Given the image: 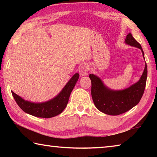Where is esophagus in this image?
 <instances>
[{
    "label": "esophagus",
    "mask_w": 157,
    "mask_h": 157,
    "mask_svg": "<svg viewBox=\"0 0 157 157\" xmlns=\"http://www.w3.org/2000/svg\"><path fill=\"white\" fill-rule=\"evenodd\" d=\"M89 70V67L88 65H87V64H82V65L80 66V67H79V74H80L81 75L84 76V75H86L87 74H88Z\"/></svg>",
    "instance_id": "34e87169"
}]
</instances>
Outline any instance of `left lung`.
I'll return each instance as SVG.
<instances>
[{
  "instance_id": "obj_1",
  "label": "left lung",
  "mask_w": 157,
  "mask_h": 157,
  "mask_svg": "<svg viewBox=\"0 0 157 157\" xmlns=\"http://www.w3.org/2000/svg\"><path fill=\"white\" fill-rule=\"evenodd\" d=\"M124 42L129 46L140 48L144 57V52L141 46L133 37L131 33L127 34ZM147 75V68L145 63L144 71L136 83L132 84L127 89L114 91L107 88L98 76L90 74L91 95L95 106L102 113L111 116L120 115L130 110L141 99L145 91Z\"/></svg>"
}]
</instances>
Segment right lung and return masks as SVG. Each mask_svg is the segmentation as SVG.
Wrapping results in <instances>:
<instances>
[{"mask_svg":"<svg viewBox=\"0 0 157 157\" xmlns=\"http://www.w3.org/2000/svg\"><path fill=\"white\" fill-rule=\"evenodd\" d=\"M79 76L78 73H75L56 97L45 102H31L23 99L13 91L12 94L17 105L24 112L39 118H52L59 115L64 110Z\"/></svg>","mask_w":157,"mask_h":157,"instance_id":"1","label":"right lung"}]
</instances>
